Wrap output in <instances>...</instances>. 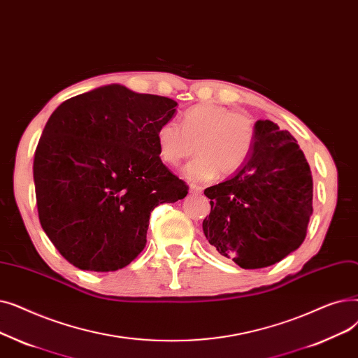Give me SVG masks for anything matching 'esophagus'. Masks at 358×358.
I'll use <instances>...</instances> for the list:
<instances>
[{
  "instance_id": "1",
  "label": "esophagus",
  "mask_w": 358,
  "mask_h": 358,
  "mask_svg": "<svg viewBox=\"0 0 358 358\" xmlns=\"http://www.w3.org/2000/svg\"><path fill=\"white\" fill-rule=\"evenodd\" d=\"M189 192L192 195H199L202 192V189H201V186H198V185H189Z\"/></svg>"
}]
</instances>
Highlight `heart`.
Returning a JSON list of instances; mask_svg holds the SVG:
<instances>
[{"label": "heart", "instance_id": "obj_1", "mask_svg": "<svg viewBox=\"0 0 358 358\" xmlns=\"http://www.w3.org/2000/svg\"><path fill=\"white\" fill-rule=\"evenodd\" d=\"M156 144L159 157L169 166H178L196 151L199 156L183 173L191 180L207 182L217 172L229 176L245 164L255 144V124L224 106L202 103L182 115L180 127L173 121L162 122Z\"/></svg>", "mask_w": 358, "mask_h": 358}]
</instances>
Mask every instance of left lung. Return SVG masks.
<instances>
[{
  "label": "left lung",
  "instance_id": "left-lung-1",
  "mask_svg": "<svg viewBox=\"0 0 358 358\" xmlns=\"http://www.w3.org/2000/svg\"><path fill=\"white\" fill-rule=\"evenodd\" d=\"M203 194L211 203L203 234L245 269L269 266L296 250L313 213L309 163L293 135L271 121L255 124V144L239 172Z\"/></svg>",
  "mask_w": 358,
  "mask_h": 358
}]
</instances>
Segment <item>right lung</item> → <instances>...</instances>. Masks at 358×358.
Segmentation results:
<instances>
[{"mask_svg":"<svg viewBox=\"0 0 358 358\" xmlns=\"http://www.w3.org/2000/svg\"><path fill=\"white\" fill-rule=\"evenodd\" d=\"M176 106L112 84L65 100L50 115L33 162L38 213L74 266L109 272L129 265L145 248L152 210L188 194L156 144L157 127Z\"/></svg>","mask_w":358,"mask_h":358,"instance_id":"1","label":"right lung"}]
</instances>
